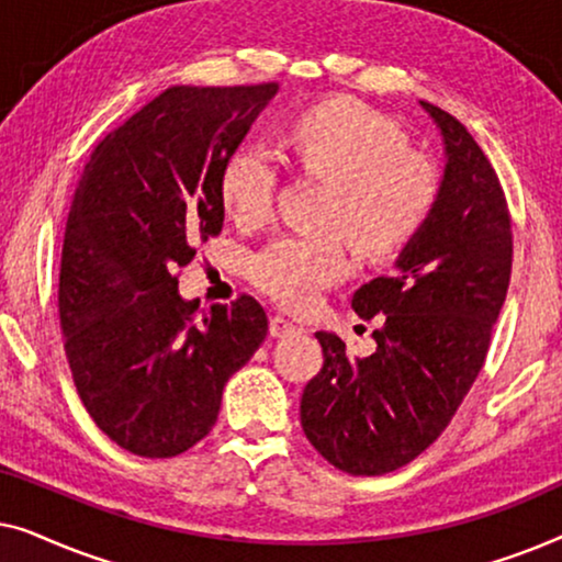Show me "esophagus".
<instances>
[{
  "mask_svg": "<svg viewBox=\"0 0 562 562\" xmlns=\"http://www.w3.org/2000/svg\"><path fill=\"white\" fill-rule=\"evenodd\" d=\"M299 333H302V327H299L296 322L281 317V314H273L271 317V335L273 337H289V335H299Z\"/></svg>",
  "mask_w": 562,
  "mask_h": 562,
  "instance_id": "1",
  "label": "esophagus"
}]
</instances>
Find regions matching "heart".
I'll return each mask as SVG.
<instances>
[{
  "label": "heart",
  "instance_id": "b5f03b06",
  "mask_svg": "<svg viewBox=\"0 0 562 562\" xmlns=\"http://www.w3.org/2000/svg\"><path fill=\"white\" fill-rule=\"evenodd\" d=\"M373 106L333 99L291 120L286 148L299 171L327 181V227H337L366 256L383 258L404 248L435 212L442 171L425 150ZM279 194V166L271 150L240 145L220 173L227 217L243 229L268 222ZM352 260L340 233L276 237L252 256L250 276L260 291L289 310H310L319 294L350 273Z\"/></svg>",
  "mask_w": 562,
  "mask_h": 562
}]
</instances>
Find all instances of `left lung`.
<instances>
[{
  "label": "left lung",
  "mask_w": 562,
  "mask_h": 562,
  "mask_svg": "<svg viewBox=\"0 0 562 562\" xmlns=\"http://www.w3.org/2000/svg\"><path fill=\"white\" fill-rule=\"evenodd\" d=\"M445 140L442 191L396 271L352 294L358 317L381 314L375 350L350 360L317 333L322 371L302 394V427L327 463L381 475L412 463L456 417L486 360L512 276V217L494 166L440 106L422 102Z\"/></svg>",
  "instance_id": "8db88e82"
}]
</instances>
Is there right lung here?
<instances>
[{
    "mask_svg": "<svg viewBox=\"0 0 562 562\" xmlns=\"http://www.w3.org/2000/svg\"><path fill=\"white\" fill-rule=\"evenodd\" d=\"M279 83L171 87L114 127L76 187L58 314L89 417L120 448L173 458L210 435L222 389L268 335L256 299L204 310L179 271L220 235V173Z\"/></svg>",
    "mask_w": 562,
    "mask_h": 562,
    "instance_id": "add662e5",
    "label": "right lung"
}]
</instances>
